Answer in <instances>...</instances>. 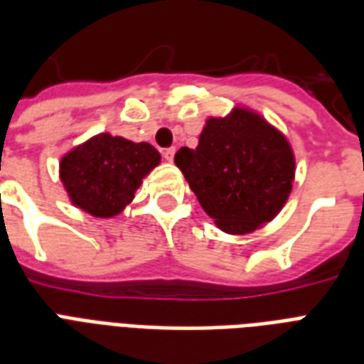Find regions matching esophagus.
Returning <instances> with one entry per match:
<instances>
[{
  "label": "esophagus",
  "mask_w": 364,
  "mask_h": 364,
  "mask_svg": "<svg viewBox=\"0 0 364 364\" xmlns=\"http://www.w3.org/2000/svg\"><path fill=\"white\" fill-rule=\"evenodd\" d=\"M162 156H164L168 162H171V160H173V156H176V147L164 149V151H162Z\"/></svg>",
  "instance_id": "esophagus-1"
}]
</instances>
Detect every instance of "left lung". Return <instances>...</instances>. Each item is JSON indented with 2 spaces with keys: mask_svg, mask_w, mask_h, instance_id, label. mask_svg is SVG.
<instances>
[{
  "mask_svg": "<svg viewBox=\"0 0 364 364\" xmlns=\"http://www.w3.org/2000/svg\"><path fill=\"white\" fill-rule=\"evenodd\" d=\"M176 164L200 205L227 234H249L272 221L294 181L287 137L245 107L210 117L198 147H181Z\"/></svg>",
  "mask_w": 364,
  "mask_h": 364,
  "instance_id": "obj_1",
  "label": "left lung"
}]
</instances>
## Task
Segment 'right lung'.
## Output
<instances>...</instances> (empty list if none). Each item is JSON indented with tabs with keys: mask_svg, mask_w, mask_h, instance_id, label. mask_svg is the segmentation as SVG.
I'll return each mask as SVG.
<instances>
[{
	"mask_svg": "<svg viewBox=\"0 0 364 364\" xmlns=\"http://www.w3.org/2000/svg\"><path fill=\"white\" fill-rule=\"evenodd\" d=\"M160 164L153 145L98 134L60 160V179L71 204L100 219L119 215L134 200L141 179Z\"/></svg>",
	"mask_w": 364,
	"mask_h": 364,
	"instance_id": "right-lung-1",
	"label": "right lung"
}]
</instances>
